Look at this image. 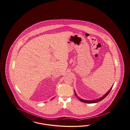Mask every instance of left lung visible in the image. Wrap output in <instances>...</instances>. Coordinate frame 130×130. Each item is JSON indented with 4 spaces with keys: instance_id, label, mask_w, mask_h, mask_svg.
Here are the masks:
<instances>
[{
    "instance_id": "8db88e82",
    "label": "left lung",
    "mask_w": 130,
    "mask_h": 130,
    "mask_svg": "<svg viewBox=\"0 0 130 130\" xmlns=\"http://www.w3.org/2000/svg\"><path fill=\"white\" fill-rule=\"evenodd\" d=\"M112 88V87H111V88L109 90V91H108V92H107V93H106V94H104L102 97H101V98H99V99H94V100H84V99H80V98H78V97L77 96V94H76V93H75V91H74V93H75V96L77 98V99H79V100L80 101H81L83 102L86 103H96V102H99V101H101L102 100L104 99L105 98H106V97L108 95V94L110 93V91H111Z\"/></svg>"
}]
</instances>
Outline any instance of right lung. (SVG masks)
Segmentation results:
<instances>
[{
  "label": "right lung",
  "mask_w": 130,
  "mask_h": 130,
  "mask_svg": "<svg viewBox=\"0 0 130 130\" xmlns=\"http://www.w3.org/2000/svg\"><path fill=\"white\" fill-rule=\"evenodd\" d=\"M53 99H54V98H53Z\"/></svg>",
  "instance_id": "1"
}]
</instances>
